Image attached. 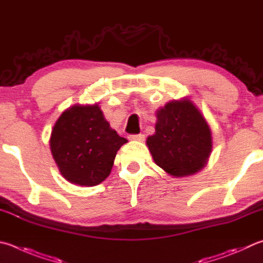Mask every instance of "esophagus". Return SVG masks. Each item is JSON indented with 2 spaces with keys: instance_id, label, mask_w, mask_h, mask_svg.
I'll return each mask as SVG.
<instances>
[{
  "instance_id": "esophagus-1",
  "label": "esophagus",
  "mask_w": 263,
  "mask_h": 263,
  "mask_svg": "<svg viewBox=\"0 0 263 263\" xmlns=\"http://www.w3.org/2000/svg\"><path fill=\"white\" fill-rule=\"evenodd\" d=\"M128 139L130 140H136V141H144L145 139V136L144 135H131L130 137H128Z\"/></svg>"
}]
</instances>
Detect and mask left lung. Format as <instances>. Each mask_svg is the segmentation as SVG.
Segmentation results:
<instances>
[{
    "label": "left lung",
    "mask_w": 263,
    "mask_h": 263,
    "mask_svg": "<svg viewBox=\"0 0 263 263\" xmlns=\"http://www.w3.org/2000/svg\"><path fill=\"white\" fill-rule=\"evenodd\" d=\"M156 117L155 133L146 141L155 163L174 177L201 170L212 153V131L193 102L174 100Z\"/></svg>",
    "instance_id": "left-lung-1"
}]
</instances>
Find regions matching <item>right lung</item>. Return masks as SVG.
<instances>
[{
  "label": "right lung",
  "instance_id": "1",
  "mask_svg": "<svg viewBox=\"0 0 263 263\" xmlns=\"http://www.w3.org/2000/svg\"><path fill=\"white\" fill-rule=\"evenodd\" d=\"M50 151L61 175L70 183L95 186L110 175L117 151L126 144L103 116L99 104L76 106L55 123Z\"/></svg>",
  "mask_w": 263,
  "mask_h": 263
}]
</instances>
